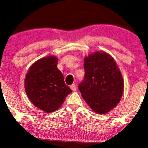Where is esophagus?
Masks as SVG:
<instances>
[{
    "label": "esophagus",
    "instance_id": "esophagus-1",
    "mask_svg": "<svg viewBox=\"0 0 148 148\" xmlns=\"http://www.w3.org/2000/svg\"><path fill=\"white\" fill-rule=\"evenodd\" d=\"M70 88L73 90V91H75V90H76V84H72V85H70Z\"/></svg>",
    "mask_w": 148,
    "mask_h": 148
}]
</instances>
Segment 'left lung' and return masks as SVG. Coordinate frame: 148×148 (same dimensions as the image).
<instances>
[{"label":"left lung","mask_w":148,"mask_h":148,"mask_svg":"<svg viewBox=\"0 0 148 148\" xmlns=\"http://www.w3.org/2000/svg\"><path fill=\"white\" fill-rule=\"evenodd\" d=\"M84 78L78 85L86 103L97 114H106L123 96L124 81L110 55L97 51L84 58Z\"/></svg>","instance_id":"obj_1"}]
</instances>
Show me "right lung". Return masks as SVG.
<instances>
[{
    "label": "right lung",
    "mask_w": 148,
    "mask_h": 148,
    "mask_svg": "<svg viewBox=\"0 0 148 148\" xmlns=\"http://www.w3.org/2000/svg\"><path fill=\"white\" fill-rule=\"evenodd\" d=\"M56 56L41 58L34 63L25 78L27 97L41 110L49 112L60 108L72 90L64 82V75L58 70Z\"/></svg>",
    "instance_id": "add662e5"
}]
</instances>
